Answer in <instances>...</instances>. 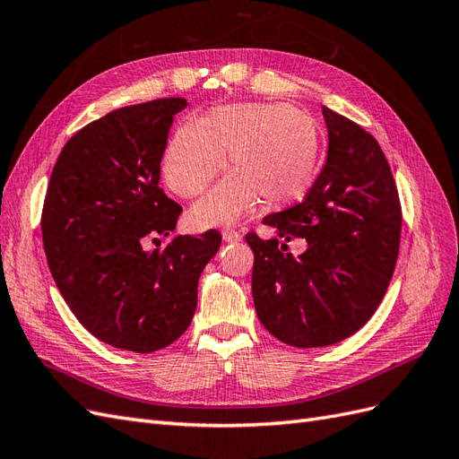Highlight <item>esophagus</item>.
Returning <instances> with one entry per match:
<instances>
[{
	"label": "esophagus",
	"instance_id": "obj_1",
	"mask_svg": "<svg viewBox=\"0 0 459 459\" xmlns=\"http://www.w3.org/2000/svg\"><path fill=\"white\" fill-rule=\"evenodd\" d=\"M221 238H224L226 243H238L241 241V233L233 228H224L221 230Z\"/></svg>",
	"mask_w": 459,
	"mask_h": 459
}]
</instances>
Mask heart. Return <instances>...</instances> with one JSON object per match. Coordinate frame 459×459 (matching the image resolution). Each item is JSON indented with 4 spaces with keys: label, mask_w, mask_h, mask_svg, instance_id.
I'll list each match as a JSON object with an SVG mask.
<instances>
[{
    "label": "heart",
    "mask_w": 459,
    "mask_h": 459,
    "mask_svg": "<svg viewBox=\"0 0 459 459\" xmlns=\"http://www.w3.org/2000/svg\"><path fill=\"white\" fill-rule=\"evenodd\" d=\"M231 174L191 208L197 226L238 220L262 199L280 208L307 195L319 160V132L304 110L285 103L212 108L197 126H179L166 147L162 174L182 197H197L224 169Z\"/></svg>",
    "instance_id": "1"
}]
</instances>
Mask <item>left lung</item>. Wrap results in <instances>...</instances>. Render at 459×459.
<instances>
[{
    "label": "left lung",
    "mask_w": 459,
    "mask_h": 459,
    "mask_svg": "<svg viewBox=\"0 0 459 459\" xmlns=\"http://www.w3.org/2000/svg\"><path fill=\"white\" fill-rule=\"evenodd\" d=\"M322 113L329 132L322 174L302 203L264 218L277 238L245 235L255 253L256 316L297 349L335 344L364 327L391 283L400 247L398 189L377 140L335 110ZM295 237L309 245L299 257L286 253Z\"/></svg>",
    "instance_id": "left-lung-1"
}]
</instances>
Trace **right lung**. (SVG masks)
<instances>
[{
    "label": "right lung",
    "mask_w": 459,
    "mask_h": 459,
    "mask_svg": "<svg viewBox=\"0 0 459 459\" xmlns=\"http://www.w3.org/2000/svg\"><path fill=\"white\" fill-rule=\"evenodd\" d=\"M186 107L169 97L90 122L66 142L48 184L41 238L53 280L78 322L115 349L149 354L182 335L221 243L211 230L146 248L170 237L182 214L159 182L174 115Z\"/></svg>",
    "instance_id": "1"
}]
</instances>
